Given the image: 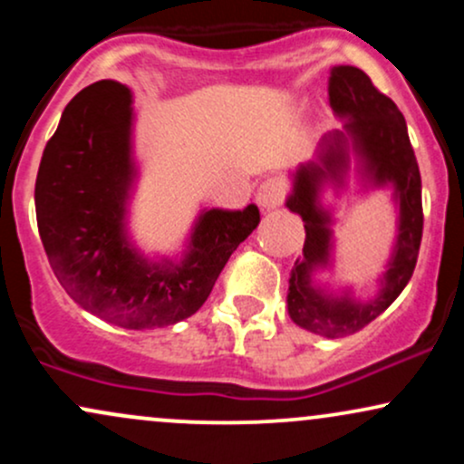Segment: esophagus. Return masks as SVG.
Returning <instances> with one entry per match:
<instances>
[{
    "mask_svg": "<svg viewBox=\"0 0 464 464\" xmlns=\"http://www.w3.org/2000/svg\"><path fill=\"white\" fill-rule=\"evenodd\" d=\"M287 196V185L284 179L270 177L266 179L257 189V202L266 209H273V207H279L281 202L285 200Z\"/></svg>",
    "mask_w": 464,
    "mask_h": 464,
    "instance_id": "obj_1",
    "label": "esophagus"
}]
</instances>
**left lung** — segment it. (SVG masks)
I'll list each match as a JSON object with an SVG mask.
<instances>
[{
    "mask_svg": "<svg viewBox=\"0 0 464 464\" xmlns=\"http://www.w3.org/2000/svg\"><path fill=\"white\" fill-rule=\"evenodd\" d=\"M329 104L338 115L349 117L347 129L355 150L364 159L366 169L375 183H392L397 189L399 237L391 268L386 270V284L380 299L360 305L347 299H327L310 285L312 266L327 262L329 250V216L318 209V185L324 179H340L347 168V135L334 132L327 137L321 161L301 165L295 180V194L287 198L290 211L305 222V259L296 262L290 276L287 312L299 327L321 334L324 338H344L360 332L375 321L392 301L401 295L419 259L423 237V202H420L419 163L410 143L406 120L397 104L372 84V80L358 67L340 65L332 69L329 78Z\"/></svg>",
    "mask_w": 464,
    "mask_h": 464,
    "instance_id": "left-lung-1",
    "label": "left lung"
}]
</instances>
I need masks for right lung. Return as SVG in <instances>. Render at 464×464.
I'll return each mask as SVG.
<instances>
[{
    "mask_svg": "<svg viewBox=\"0 0 464 464\" xmlns=\"http://www.w3.org/2000/svg\"><path fill=\"white\" fill-rule=\"evenodd\" d=\"M130 92L100 80L65 106L34 185L36 225L56 279L95 316L129 329L174 324L202 307L259 209L200 216L180 266L137 257L121 231L130 188Z\"/></svg>",
    "mask_w": 464,
    "mask_h": 464,
    "instance_id": "1",
    "label": "right lung"
}]
</instances>
